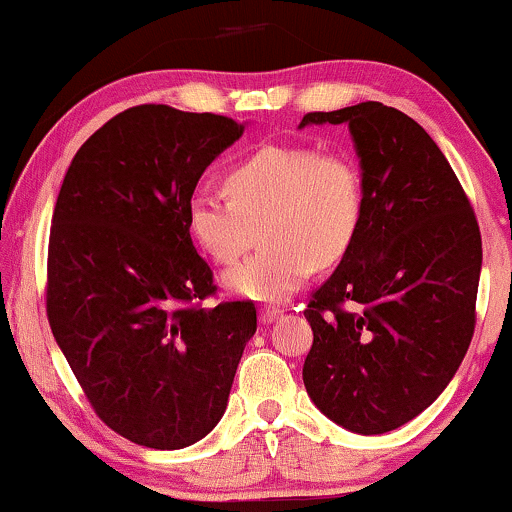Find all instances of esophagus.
Returning <instances> with one entry per match:
<instances>
[{
  "mask_svg": "<svg viewBox=\"0 0 512 512\" xmlns=\"http://www.w3.org/2000/svg\"><path fill=\"white\" fill-rule=\"evenodd\" d=\"M285 313L282 311V308H270V306H266V308H261V323L263 325H268V323H273V320H277L280 318V315Z\"/></svg>",
  "mask_w": 512,
  "mask_h": 512,
  "instance_id": "1",
  "label": "esophagus"
}]
</instances>
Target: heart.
Here are the masks:
<instances>
[{
    "instance_id": "1",
    "label": "heart",
    "mask_w": 512,
    "mask_h": 512,
    "mask_svg": "<svg viewBox=\"0 0 512 512\" xmlns=\"http://www.w3.org/2000/svg\"><path fill=\"white\" fill-rule=\"evenodd\" d=\"M227 199L187 201V230L208 258L230 266L261 232L263 249L227 270L232 294L282 301L313 273L349 254L365 213V180L346 151L306 144L263 147L225 175Z\"/></svg>"
}]
</instances>
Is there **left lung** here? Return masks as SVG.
<instances>
[{
  "instance_id": "left-lung-1",
  "label": "left lung",
  "mask_w": 512,
  "mask_h": 512,
  "mask_svg": "<svg viewBox=\"0 0 512 512\" xmlns=\"http://www.w3.org/2000/svg\"><path fill=\"white\" fill-rule=\"evenodd\" d=\"M346 123L361 156L365 213L349 254L311 294L308 396L356 434L406 425L468 351L482 235L468 194L413 118L380 102L306 113Z\"/></svg>"
}]
</instances>
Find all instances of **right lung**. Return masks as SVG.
Wrapping results in <instances>:
<instances>
[{"label": "right lung", "instance_id": "right-lung-1", "mask_svg": "<svg viewBox=\"0 0 512 512\" xmlns=\"http://www.w3.org/2000/svg\"><path fill=\"white\" fill-rule=\"evenodd\" d=\"M244 125L142 104L75 154L47 251V318L94 413L147 449H185L223 418L251 301H220L187 201Z\"/></svg>", "mask_w": 512, "mask_h": 512}]
</instances>
